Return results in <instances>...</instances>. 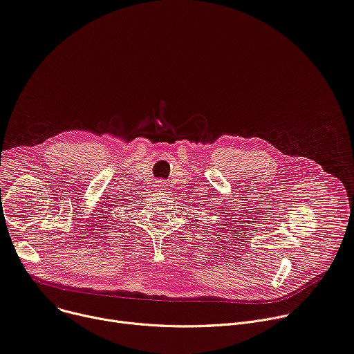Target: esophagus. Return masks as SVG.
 Segmentation results:
<instances>
[{"mask_svg": "<svg viewBox=\"0 0 354 354\" xmlns=\"http://www.w3.org/2000/svg\"><path fill=\"white\" fill-rule=\"evenodd\" d=\"M165 187H166V183H165L163 180L156 181V188H157V189H165Z\"/></svg>", "mask_w": 354, "mask_h": 354, "instance_id": "esophagus-1", "label": "esophagus"}]
</instances>
